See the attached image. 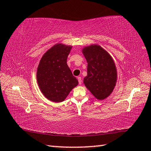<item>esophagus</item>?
<instances>
[{
  "mask_svg": "<svg viewBox=\"0 0 151 151\" xmlns=\"http://www.w3.org/2000/svg\"><path fill=\"white\" fill-rule=\"evenodd\" d=\"M77 79H78V81L79 85H81V84H82V78L81 77V76H78Z\"/></svg>",
  "mask_w": 151,
  "mask_h": 151,
  "instance_id": "obj_1",
  "label": "esophagus"
}]
</instances>
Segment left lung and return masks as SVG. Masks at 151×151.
Returning <instances> with one entry per match:
<instances>
[{
	"label": "left lung",
	"mask_w": 151,
	"mask_h": 151,
	"mask_svg": "<svg viewBox=\"0 0 151 151\" xmlns=\"http://www.w3.org/2000/svg\"><path fill=\"white\" fill-rule=\"evenodd\" d=\"M87 61V75L84 84L98 100L110 96L116 86L117 70L113 58L100 45L93 44L82 50Z\"/></svg>",
	"instance_id": "1"
}]
</instances>
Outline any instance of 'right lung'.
<instances>
[{
  "mask_svg": "<svg viewBox=\"0 0 151 151\" xmlns=\"http://www.w3.org/2000/svg\"><path fill=\"white\" fill-rule=\"evenodd\" d=\"M71 48L72 46L57 43L43 55L38 66L37 80L40 90L55 103L65 101L78 84L66 63Z\"/></svg>",
  "mask_w": 151,
  "mask_h": 151,
  "instance_id": "1",
  "label": "right lung"
}]
</instances>
